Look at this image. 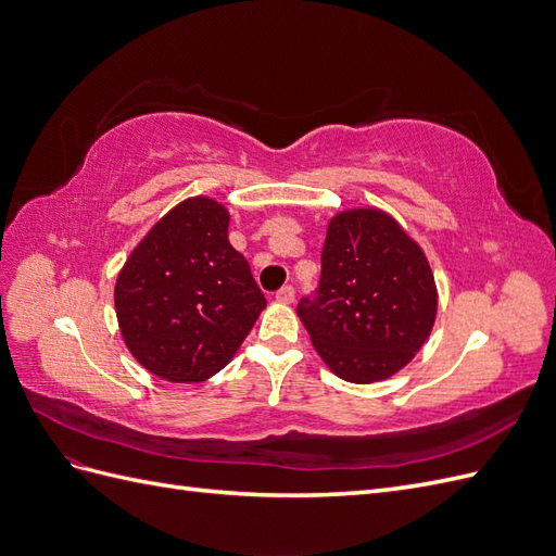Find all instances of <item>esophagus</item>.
Listing matches in <instances>:
<instances>
[{
    "label": "esophagus",
    "instance_id": "34e87169",
    "mask_svg": "<svg viewBox=\"0 0 556 556\" xmlns=\"http://www.w3.org/2000/svg\"><path fill=\"white\" fill-rule=\"evenodd\" d=\"M276 299L280 301V304H292V301H294V288H292V285H285V288H280L276 292Z\"/></svg>",
    "mask_w": 556,
    "mask_h": 556
}]
</instances>
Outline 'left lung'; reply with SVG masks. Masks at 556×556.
<instances>
[{
  "instance_id": "8db88e82",
  "label": "left lung",
  "mask_w": 556,
  "mask_h": 556,
  "mask_svg": "<svg viewBox=\"0 0 556 556\" xmlns=\"http://www.w3.org/2000/svg\"><path fill=\"white\" fill-rule=\"evenodd\" d=\"M439 290L425 250L376 206L336 213L327 225L315 301L296 315L331 371L380 382L410 364L429 339Z\"/></svg>"
}]
</instances>
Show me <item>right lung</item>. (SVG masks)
<instances>
[{"label":"right lung","instance_id":"obj_1","mask_svg":"<svg viewBox=\"0 0 556 556\" xmlns=\"http://www.w3.org/2000/svg\"><path fill=\"white\" fill-rule=\"evenodd\" d=\"M227 229L220 201L185 199L150 227L117 274L123 341L166 382H204L223 371L266 306Z\"/></svg>","mask_w":556,"mask_h":556}]
</instances>
